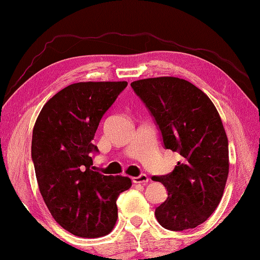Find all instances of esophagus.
I'll return each mask as SVG.
<instances>
[{
	"label": "esophagus",
	"mask_w": 260,
	"mask_h": 260,
	"mask_svg": "<svg viewBox=\"0 0 260 260\" xmlns=\"http://www.w3.org/2000/svg\"><path fill=\"white\" fill-rule=\"evenodd\" d=\"M132 180H133V183L146 184L147 182H148V176H147L146 174H141V175H139V176H134Z\"/></svg>",
	"instance_id": "34e87169"
}]
</instances>
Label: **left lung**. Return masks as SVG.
<instances>
[{
  "instance_id": "1",
  "label": "left lung",
  "mask_w": 260,
  "mask_h": 260,
  "mask_svg": "<svg viewBox=\"0 0 260 260\" xmlns=\"http://www.w3.org/2000/svg\"><path fill=\"white\" fill-rule=\"evenodd\" d=\"M131 86L154 117L166 148L181 155L172 173L152 177L168 191L155 210L157 222L172 231L193 229L218 207L229 175V143L218 112L203 91L176 77Z\"/></svg>"
}]
</instances>
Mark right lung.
Masks as SVG:
<instances>
[{"instance_id": "obj_1", "label": "right lung", "mask_w": 260, "mask_h": 260, "mask_svg": "<svg viewBox=\"0 0 260 260\" xmlns=\"http://www.w3.org/2000/svg\"><path fill=\"white\" fill-rule=\"evenodd\" d=\"M127 81H81L59 91L42 108L31 142L41 195L53 218L83 238L110 234L118 217L117 200L131 188L126 176L92 170V143L100 120Z\"/></svg>"}]
</instances>
